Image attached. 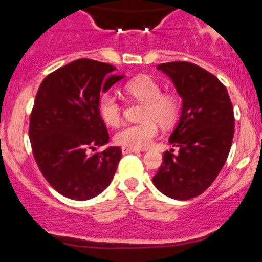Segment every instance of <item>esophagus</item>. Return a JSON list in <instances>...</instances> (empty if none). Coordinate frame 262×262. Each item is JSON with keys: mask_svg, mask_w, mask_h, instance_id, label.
Listing matches in <instances>:
<instances>
[{"mask_svg": "<svg viewBox=\"0 0 262 262\" xmlns=\"http://www.w3.org/2000/svg\"><path fill=\"white\" fill-rule=\"evenodd\" d=\"M121 152H123V155H128V154H138L139 149H134V148H128V147H123V148H121Z\"/></svg>", "mask_w": 262, "mask_h": 262, "instance_id": "34e87169", "label": "esophagus"}]
</instances>
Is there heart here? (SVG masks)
<instances>
[{"instance_id":"b5f03b06","label":"heart","mask_w":262,"mask_h":262,"mask_svg":"<svg viewBox=\"0 0 262 262\" xmlns=\"http://www.w3.org/2000/svg\"><path fill=\"white\" fill-rule=\"evenodd\" d=\"M129 95L144 103L139 124H130L115 134V142L123 147L134 149L147 148L159 136V122L162 126L175 123L179 114L177 96L162 93L161 85L149 77L132 79L125 85ZM98 111L107 125L118 126L121 121V105L115 93H103L98 101Z\"/></svg>"}]
</instances>
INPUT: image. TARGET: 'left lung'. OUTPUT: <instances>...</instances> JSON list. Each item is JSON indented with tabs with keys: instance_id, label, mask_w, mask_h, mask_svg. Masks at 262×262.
Returning a JSON list of instances; mask_svg holds the SVG:
<instances>
[{
	"instance_id": "obj_1",
	"label": "left lung",
	"mask_w": 262,
	"mask_h": 262,
	"mask_svg": "<svg viewBox=\"0 0 262 262\" xmlns=\"http://www.w3.org/2000/svg\"><path fill=\"white\" fill-rule=\"evenodd\" d=\"M157 69L172 80L183 103L169 138L179 152H164L152 182L170 199L190 200L211 185L227 161L234 136L233 105L225 85L199 65L175 61Z\"/></svg>"
}]
</instances>
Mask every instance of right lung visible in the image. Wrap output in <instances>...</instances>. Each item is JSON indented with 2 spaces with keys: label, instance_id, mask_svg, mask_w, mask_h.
<instances>
[{
  "label": "right lung",
  "instance_id": "obj_1",
  "mask_svg": "<svg viewBox=\"0 0 262 262\" xmlns=\"http://www.w3.org/2000/svg\"><path fill=\"white\" fill-rule=\"evenodd\" d=\"M106 62L79 58L43 79L29 124L33 155L40 172L60 194L91 200L110 185L121 159L107 147L108 133L98 111L101 93L124 75Z\"/></svg>",
  "mask_w": 262,
  "mask_h": 262
}]
</instances>
